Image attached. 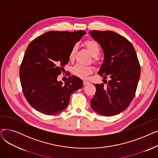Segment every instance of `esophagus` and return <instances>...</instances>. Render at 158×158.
Wrapping results in <instances>:
<instances>
[{
	"label": "esophagus",
	"instance_id": "34e87169",
	"mask_svg": "<svg viewBox=\"0 0 158 158\" xmlns=\"http://www.w3.org/2000/svg\"><path fill=\"white\" fill-rule=\"evenodd\" d=\"M88 84H89V81H88L86 80H84L83 81V85H88Z\"/></svg>",
	"mask_w": 158,
	"mask_h": 158
}]
</instances>
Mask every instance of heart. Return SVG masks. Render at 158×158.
I'll return each instance as SVG.
<instances>
[{
    "label": "heart",
    "instance_id": "obj_1",
    "mask_svg": "<svg viewBox=\"0 0 158 158\" xmlns=\"http://www.w3.org/2000/svg\"><path fill=\"white\" fill-rule=\"evenodd\" d=\"M86 48H88L89 52L92 54L93 56H97L99 54H100L101 52V47L99 44H98L97 41L93 40H86L85 43ZM77 49V45H74L69 54V58L70 60H72L75 53H76V51ZM72 73L79 77L81 78H86L88 75L90 73H92L93 72V69L92 66H88V65H84V64H76V65H74L72 69Z\"/></svg>",
    "mask_w": 158,
    "mask_h": 158
}]
</instances>
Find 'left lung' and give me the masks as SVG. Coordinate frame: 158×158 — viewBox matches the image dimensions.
<instances>
[{
	"label": "left lung",
	"instance_id": "left-lung-1",
	"mask_svg": "<svg viewBox=\"0 0 158 158\" xmlns=\"http://www.w3.org/2000/svg\"><path fill=\"white\" fill-rule=\"evenodd\" d=\"M90 35L101 45L104 62L98 73L106 79L104 84L94 85L96 92L91 99L92 108L97 113L110 117L127 108L133 99L141 69L135 49L130 41L110 31H91Z\"/></svg>",
	"mask_w": 158,
	"mask_h": 158
}]
</instances>
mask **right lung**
<instances>
[{"mask_svg": "<svg viewBox=\"0 0 158 158\" xmlns=\"http://www.w3.org/2000/svg\"><path fill=\"white\" fill-rule=\"evenodd\" d=\"M85 33L48 31L29 44L19 75L23 95L36 110L47 115L60 113L67 107L71 94L83 86L75 76L64 85L57 78L69 63L72 47Z\"/></svg>", "mask_w": 158, "mask_h": 158, "instance_id": "obj_1", "label": "right lung"}]
</instances>
